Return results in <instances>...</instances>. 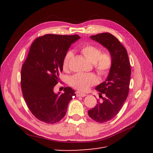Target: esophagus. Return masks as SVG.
Here are the masks:
<instances>
[{
    "label": "esophagus",
    "instance_id": "34e87169",
    "mask_svg": "<svg viewBox=\"0 0 153 153\" xmlns=\"http://www.w3.org/2000/svg\"><path fill=\"white\" fill-rule=\"evenodd\" d=\"M76 95L77 97H84V96H86L85 94L82 93V92H81L80 91H77L76 92Z\"/></svg>",
    "mask_w": 153,
    "mask_h": 153
}]
</instances>
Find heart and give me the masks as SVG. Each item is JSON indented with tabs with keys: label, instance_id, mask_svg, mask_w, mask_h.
<instances>
[{
	"label": "heart",
	"instance_id": "1",
	"mask_svg": "<svg viewBox=\"0 0 153 153\" xmlns=\"http://www.w3.org/2000/svg\"><path fill=\"white\" fill-rule=\"evenodd\" d=\"M80 52L88 61L92 63L96 71L100 75H107L112 66V58L108 52H101L98 46L91 44L82 46ZM73 56V52L71 50L66 53L62 62L63 69L68 68ZM97 82L98 79L93 73H76L69 78L70 85L82 91H87L91 86L96 84Z\"/></svg>",
	"mask_w": 153,
	"mask_h": 153
}]
</instances>
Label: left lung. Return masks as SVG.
I'll use <instances>...</instances> for the list:
<instances>
[{"label": "left lung", "instance_id": "obj_1", "mask_svg": "<svg viewBox=\"0 0 153 153\" xmlns=\"http://www.w3.org/2000/svg\"><path fill=\"white\" fill-rule=\"evenodd\" d=\"M91 38L107 49L112 58V66L105 82L96 87L102 101L88 111L89 116L100 123L113 119L126 101L129 92L131 67L127 51L114 36L101 33L91 36ZM105 94V97L101 96Z\"/></svg>", "mask_w": 153, "mask_h": 153}]
</instances>
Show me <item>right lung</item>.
Segmentation results:
<instances>
[{"mask_svg": "<svg viewBox=\"0 0 153 153\" xmlns=\"http://www.w3.org/2000/svg\"><path fill=\"white\" fill-rule=\"evenodd\" d=\"M80 38L78 35L46 34L31 45L22 68L21 87L29 110L41 121L54 124L61 121L76 95L69 87L64 88L62 94L55 93L53 88L62 71L64 55Z\"/></svg>", "mask_w": 153, "mask_h": 153, "instance_id": "obj_1", "label": "right lung"}]
</instances>
